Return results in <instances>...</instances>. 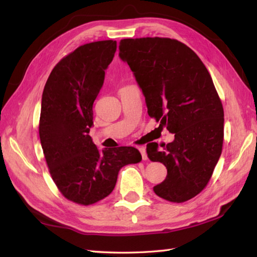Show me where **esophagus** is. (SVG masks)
Listing matches in <instances>:
<instances>
[{"label":"esophagus","instance_id":"obj_1","mask_svg":"<svg viewBox=\"0 0 257 257\" xmlns=\"http://www.w3.org/2000/svg\"><path fill=\"white\" fill-rule=\"evenodd\" d=\"M139 151L141 154V157H143V160H147V151H146V147H139Z\"/></svg>","mask_w":257,"mask_h":257}]
</instances>
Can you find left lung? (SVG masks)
Masks as SVG:
<instances>
[{
    "label": "left lung",
    "instance_id": "8db88e82",
    "mask_svg": "<svg viewBox=\"0 0 257 257\" xmlns=\"http://www.w3.org/2000/svg\"><path fill=\"white\" fill-rule=\"evenodd\" d=\"M119 56L143 89L149 116L174 134L161 149L147 145L149 159L168 170L155 193L174 203L194 198L210 181L224 137V111L210 73L190 47L172 38H124Z\"/></svg>",
    "mask_w": 257,
    "mask_h": 257
}]
</instances>
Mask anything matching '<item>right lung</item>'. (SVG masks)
I'll list each match as a JSON object with an SVG mask.
<instances>
[{
  "label": "right lung",
  "mask_w": 257,
  "mask_h": 257,
  "mask_svg": "<svg viewBox=\"0 0 257 257\" xmlns=\"http://www.w3.org/2000/svg\"><path fill=\"white\" fill-rule=\"evenodd\" d=\"M116 48L111 40L77 47L56 64L43 90L40 139L48 170L59 192L80 205L105 199L120 169L141 161L134 147L100 151L88 135L92 105Z\"/></svg>",
  "instance_id": "1"
}]
</instances>
